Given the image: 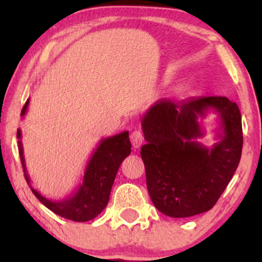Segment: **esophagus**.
Here are the masks:
<instances>
[{"mask_svg": "<svg viewBox=\"0 0 262 262\" xmlns=\"http://www.w3.org/2000/svg\"><path fill=\"white\" fill-rule=\"evenodd\" d=\"M130 141H132V144H133V146H134L135 149L140 148L141 144H143V141H144V135H143V133H141L140 130H134V132H132V134H130Z\"/></svg>", "mask_w": 262, "mask_h": 262, "instance_id": "1", "label": "esophagus"}]
</instances>
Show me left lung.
I'll return each mask as SVG.
<instances>
[{
  "label": "left lung",
  "instance_id": "1",
  "mask_svg": "<svg viewBox=\"0 0 262 262\" xmlns=\"http://www.w3.org/2000/svg\"><path fill=\"white\" fill-rule=\"evenodd\" d=\"M208 112L220 118L212 148L196 139ZM146 186L154 206L172 218H187L213 208L235 172L243 150L242 114L222 96L192 97L179 103L161 98L141 118Z\"/></svg>",
  "mask_w": 262,
  "mask_h": 262
}]
</instances>
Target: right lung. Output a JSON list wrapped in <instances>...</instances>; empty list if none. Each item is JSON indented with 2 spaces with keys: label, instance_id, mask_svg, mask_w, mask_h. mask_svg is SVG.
<instances>
[{
  "label": "right lung",
  "instance_id": "right-lung-1",
  "mask_svg": "<svg viewBox=\"0 0 262 262\" xmlns=\"http://www.w3.org/2000/svg\"><path fill=\"white\" fill-rule=\"evenodd\" d=\"M29 100H27L20 116L25 117L28 110ZM18 151H19L20 162L27 183L31 187L34 196L60 217L70 219L74 222H89L96 218L106 208L110 201L111 189H112L114 179L118 172L122 161L130 154L132 144L129 140V132L116 134L113 137L102 139L90 158L82 182L70 196L59 201L45 198L31 185V179L27 173L25 154L22 145V132L17 130Z\"/></svg>",
  "mask_w": 262,
  "mask_h": 262
}]
</instances>
